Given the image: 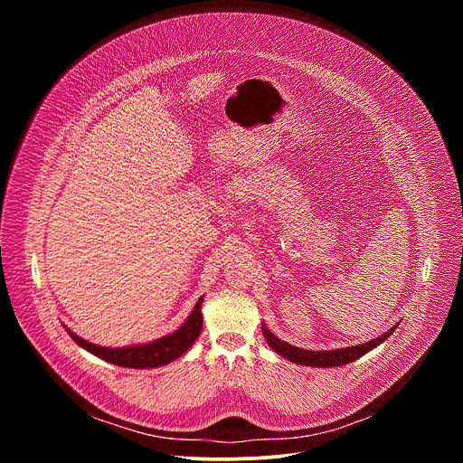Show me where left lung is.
<instances>
[{
  "label": "left lung",
  "mask_w": 463,
  "mask_h": 463,
  "mask_svg": "<svg viewBox=\"0 0 463 463\" xmlns=\"http://www.w3.org/2000/svg\"><path fill=\"white\" fill-rule=\"evenodd\" d=\"M398 324H393V327H390L388 332H384L383 335L357 345V346H348V348H337V350H304L293 345H288L286 341H280L271 329H268V326L261 322V334L266 337L268 345L273 348V352H277L279 355H282L284 359L302 364V366H315V368H334V366H343L348 363H354L355 359L363 357L364 354L372 352L373 348H377L379 345H383L393 332Z\"/></svg>",
  "instance_id": "1"
}]
</instances>
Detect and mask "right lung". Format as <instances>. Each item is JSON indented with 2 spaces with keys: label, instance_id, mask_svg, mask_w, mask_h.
Returning a JSON list of instances; mask_svg holds the SVG:
<instances>
[{
  "label": "right lung",
  "instance_id": "add662e5",
  "mask_svg": "<svg viewBox=\"0 0 463 463\" xmlns=\"http://www.w3.org/2000/svg\"><path fill=\"white\" fill-rule=\"evenodd\" d=\"M202 304L203 297L195 302L194 309L186 317V320L175 329L174 334H168L161 339L143 343V345H131V346H122V348H108V346H99L93 345L82 337H79L75 332L68 326L65 332L70 334V337L84 350L90 354L97 355L102 361H108L117 366L124 368H157L165 366L183 354L190 350V346L195 343V339L200 337L202 327H203V313H202Z\"/></svg>",
  "mask_w": 463,
  "mask_h": 463
}]
</instances>
